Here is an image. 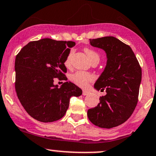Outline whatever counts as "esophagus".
Instances as JSON below:
<instances>
[{"mask_svg": "<svg viewBox=\"0 0 156 156\" xmlns=\"http://www.w3.org/2000/svg\"><path fill=\"white\" fill-rule=\"evenodd\" d=\"M89 92L88 91H86V90H83V96H86V95H89Z\"/></svg>", "mask_w": 156, "mask_h": 156, "instance_id": "34e87169", "label": "esophagus"}]
</instances>
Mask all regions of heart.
<instances>
[{
    "mask_svg": "<svg viewBox=\"0 0 156 156\" xmlns=\"http://www.w3.org/2000/svg\"><path fill=\"white\" fill-rule=\"evenodd\" d=\"M84 51L92 62L95 61H99L100 57L97 51L89 48H84ZM74 48H70V51L68 52L65 60V65L67 67H69L71 65V61H72V58L74 55ZM94 79V76L91 73L84 72V71H77L71 76V80H73V83L82 88L86 87L90 82L93 81Z\"/></svg>",
    "mask_w": 156,
    "mask_h": 156,
    "instance_id": "obj_1",
    "label": "heart"
}]
</instances>
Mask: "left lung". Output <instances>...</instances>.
<instances>
[{"mask_svg":"<svg viewBox=\"0 0 156 156\" xmlns=\"http://www.w3.org/2000/svg\"><path fill=\"white\" fill-rule=\"evenodd\" d=\"M94 47L105 51L108 62L94 84L95 89L104 91L97 107L88 110L89 121L97 126L111 129L126 121L138 102L142 69L129 45L115 37L90 39Z\"/></svg>","mask_w":156,"mask_h":156,"instance_id":"8db88e82","label":"left lung"}]
</instances>
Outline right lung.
<instances>
[{"label":"right lung","instance_id":"add662e5","mask_svg":"<svg viewBox=\"0 0 156 156\" xmlns=\"http://www.w3.org/2000/svg\"><path fill=\"white\" fill-rule=\"evenodd\" d=\"M73 41L44 38L24 46L15 59V89L22 105L31 117L44 123L56 121L68 109L71 97H79L82 90L72 82L60 88L55 78L65 80V60Z\"/></svg>","mask_w":156,"mask_h":156}]
</instances>
